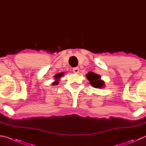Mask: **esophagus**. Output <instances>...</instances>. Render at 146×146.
Instances as JSON below:
<instances>
[{
  "mask_svg": "<svg viewBox=\"0 0 146 146\" xmlns=\"http://www.w3.org/2000/svg\"><path fill=\"white\" fill-rule=\"evenodd\" d=\"M73 71L74 73H78V71H79V68L78 67L73 68Z\"/></svg>",
  "mask_w": 146,
  "mask_h": 146,
  "instance_id": "34e87169",
  "label": "esophagus"
}]
</instances>
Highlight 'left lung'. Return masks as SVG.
<instances>
[{
	"mask_svg": "<svg viewBox=\"0 0 146 146\" xmlns=\"http://www.w3.org/2000/svg\"><path fill=\"white\" fill-rule=\"evenodd\" d=\"M90 84L95 88H102L104 87V82L101 80V76L94 72L90 71L86 75Z\"/></svg>",
	"mask_w": 146,
	"mask_h": 146,
	"instance_id": "8db88e82",
	"label": "left lung"
}]
</instances>
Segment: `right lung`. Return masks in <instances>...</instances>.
Listing matches in <instances>:
<instances>
[{
  "label": "right lung",
  "instance_id": "add662e5",
  "mask_svg": "<svg viewBox=\"0 0 146 146\" xmlns=\"http://www.w3.org/2000/svg\"><path fill=\"white\" fill-rule=\"evenodd\" d=\"M60 76V75H59V76H58V77H59V76ZM57 83H56V84H57Z\"/></svg>",
  "mask_w": 146,
  "mask_h": 146
}]
</instances>
